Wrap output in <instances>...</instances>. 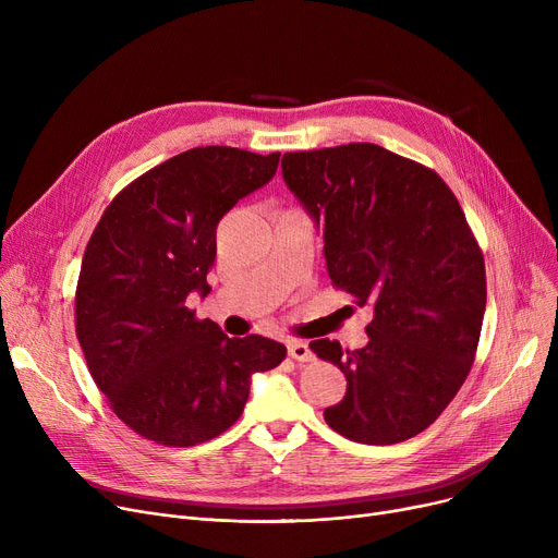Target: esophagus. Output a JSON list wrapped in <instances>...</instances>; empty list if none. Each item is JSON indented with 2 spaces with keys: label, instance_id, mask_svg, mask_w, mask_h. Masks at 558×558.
Instances as JSON below:
<instances>
[{
  "label": "esophagus",
  "instance_id": "34e87169",
  "mask_svg": "<svg viewBox=\"0 0 558 558\" xmlns=\"http://www.w3.org/2000/svg\"><path fill=\"white\" fill-rule=\"evenodd\" d=\"M287 350H289V357L296 360V362H312L314 360L310 345L305 341H301V339H291L287 343Z\"/></svg>",
  "mask_w": 558,
  "mask_h": 558
}]
</instances>
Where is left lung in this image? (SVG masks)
Here are the masks:
<instances>
[{
  "instance_id": "8db88e82",
  "label": "left lung",
  "mask_w": 558,
  "mask_h": 558,
  "mask_svg": "<svg viewBox=\"0 0 558 558\" xmlns=\"http://www.w3.org/2000/svg\"><path fill=\"white\" fill-rule=\"evenodd\" d=\"M282 179L324 223L332 284L375 312L360 350L310 343L348 383L324 418L357 444L407 441L441 416L475 362L486 310L475 234L441 175L371 142L284 154Z\"/></svg>"
}]
</instances>
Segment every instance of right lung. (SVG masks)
<instances>
[{"label": "right lung", "instance_id": "1", "mask_svg": "<svg viewBox=\"0 0 558 558\" xmlns=\"http://www.w3.org/2000/svg\"><path fill=\"white\" fill-rule=\"evenodd\" d=\"M280 154L196 146L117 194L85 246L76 339L114 416L167 448L205 444L238 423L251 375L276 368L274 339L226 337L187 307L210 291L217 223L274 179Z\"/></svg>", "mask_w": 558, "mask_h": 558}]
</instances>
